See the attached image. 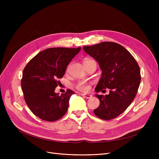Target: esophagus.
Wrapping results in <instances>:
<instances>
[{
	"label": "esophagus",
	"mask_w": 159,
	"mask_h": 159,
	"mask_svg": "<svg viewBox=\"0 0 159 159\" xmlns=\"http://www.w3.org/2000/svg\"><path fill=\"white\" fill-rule=\"evenodd\" d=\"M81 96L86 98H90L92 96V95H91V94H89V93H82Z\"/></svg>",
	"instance_id": "esophagus-1"
}]
</instances>
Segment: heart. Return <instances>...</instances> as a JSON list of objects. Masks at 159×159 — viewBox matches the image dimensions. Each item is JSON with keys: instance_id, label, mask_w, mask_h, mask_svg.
Here are the masks:
<instances>
[{"instance_id": "obj_1", "label": "heart", "mask_w": 159, "mask_h": 159, "mask_svg": "<svg viewBox=\"0 0 159 159\" xmlns=\"http://www.w3.org/2000/svg\"><path fill=\"white\" fill-rule=\"evenodd\" d=\"M91 61H95L91 59H85L84 60V63H87V62H91ZM76 88L81 91V92H85L89 88V86L87 83H84V82H79L77 83L76 85Z\"/></svg>"}]
</instances>
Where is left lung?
Returning a JSON list of instances; mask_svg holds the SVG:
<instances>
[{
	"instance_id": "obj_1",
	"label": "left lung",
	"mask_w": 159,
	"mask_h": 159,
	"mask_svg": "<svg viewBox=\"0 0 159 159\" xmlns=\"http://www.w3.org/2000/svg\"><path fill=\"white\" fill-rule=\"evenodd\" d=\"M83 50L97 61L102 70L95 91L103 93L109 89L108 95H95L100 100V105L93 113L104 120L114 119L130 106L137 95L141 82L139 66L119 43L104 42L83 46Z\"/></svg>"
}]
</instances>
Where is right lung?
Here are the masks:
<instances>
[{
    "label": "right lung",
    "instance_id": "add662e5",
    "mask_svg": "<svg viewBox=\"0 0 159 159\" xmlns=\"http://www.w3.org/2000/svg\"><path fill=\"white\" fill-rule=\"evenodd\" d=\"M81 49L50 48L39 52L23 70L21 86L25 100L35 116L48 121H55L66 114L70 96L55 90L66 72L67 66Z\"/></svg>",
    "mask_w": 159,
    "mask_h": 159
}]
</instances>
